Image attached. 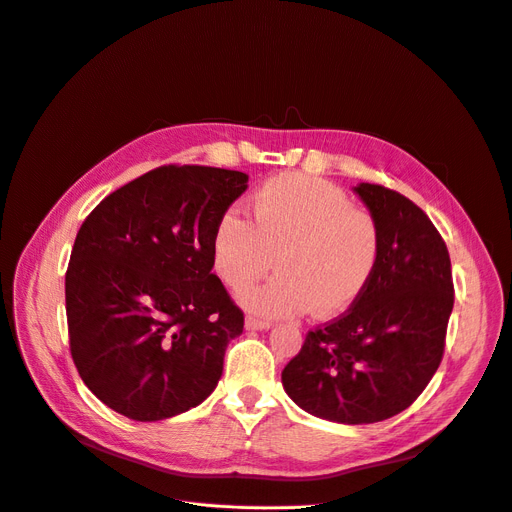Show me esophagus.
Listing matches in <instances>:
<instances>
[{
  "instance_id": "34e87169",
  "label": "esophagus",
  "mask_w": 512,
  "mask_h": 512,
  "mask_svg": "<svg viewBox=\"0 0 512 512\" xmlns=\"http://www.w3.org/2000/svg\"><path fill=\"white\" fill-rule=\"evenodd\" d=\"M246 328H250V330H266V328H270V320L256 318V316H246Z\"/></svg>"
}]
</instances>
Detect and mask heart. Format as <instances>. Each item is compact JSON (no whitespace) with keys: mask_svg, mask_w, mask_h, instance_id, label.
Listing matches in <instances>:
<instances>
[{"mask_svg":"<svg viewBox=\"0 0 512 512\" xmlns=\"http://www.w3.org/2000/svg\"><path fill=\"white\" fill-rule=\"evenodd\" d=\"M380 256L376 219L324 179L283 173L252 196V221L237 210L219 219L213 260L229 287L256 281L275 266L281 275L237 291L239 302L264 316L310 310L337 316L370 285Z\"/></svg>","mask_w":512,"mask_h":512,"instance_id":"obj_1","label":"heart"}]
</instances>
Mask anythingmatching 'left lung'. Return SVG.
I'll return each mask as SVG.
<instances>
[{
    "instance_id": "obj_1",
    "label": "left lung",
    "mask_w": 512,
    "mask_h": 512,
    "mask_svg": "<svg viewBox=\"0 0 512 512\" xmlns=\"http://www.w3.org/2000/svg\"><path fill=\"white\" fill-rule=\"evenodd\" d=\"M380 231L362 297L308 330L281 378L304 411L339 424H374L407 409L436 374L455 304L446 244L422 208L378 186L355 188Z\"/></svg>"
}]
</instances>
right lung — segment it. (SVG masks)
Segmentation results:
<instances>
[{
	"label": "right lung",
	"mask_w": 512,
	"mask_h": 512,
	"mask_svg": "<svg viewBox=\"0 0 512 512\" xmlns=\"http://www.w3.org/2000/svg\"><path fill=\"white\" fill-rule=\"evenodd\" d=\"M242 171L163 165L103 198L66 270L70 353L99 401L159 422L213 393L244 312L210 273L219 219Z\"/></svg>",
	"instance_id": "right-lung-1"
}]
</instances>
